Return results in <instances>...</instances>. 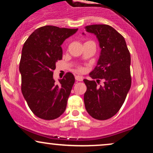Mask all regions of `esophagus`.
Instances as JSON below:
<instances>
[{"mask_svg":"<svg viewBox=\"0 0 153 153\" xmlns=\"http://www.w3.org/2000/svg\"><path fill=\"white\" fill-rule=\"evenodd\" d=\"M75 78L77 81H82V80H83V78H82V76H80V75H75Z\"/></svg>","mask_w":153,"mask_h":153,"instance_id":"esophagus-1","label":"esophagus"}]
</instances>
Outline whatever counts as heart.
<instances>
[{
  "label": "heart",
  "mask_w": 153,
  "mask_h": 153,
  "mask_svg": "<svg viewBox=\"0 0 153 153\" xmlns=\"http://www.w3.org/2000/svg\"><path fill=\"white\" fill-rule=\"evenodd\" d=\"M78 71H80V72H81V71H83V68H81V67H80V68H78Z\"/></svg>",
  "instance_id": "b5f03b06"
}]
</instances>
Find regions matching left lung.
Instances as JSON below:
<instances>
[{
  "instance_id": "obj_1",
  "label": "left lung",
  "mask_w": 153,
  "mask_h": 153,
  "mask_svg": "<svg viewBox=\"0 0 153 153\" xmlns=\"http://www.w3.org/2000/svg\"><path fill=\"white\" fill-rule=\"evenodd\" d=\"M85 29L96 35L101 50L97 65L89 75L98 83L102 79L104 84L99 87L95 80L84 79V103L93 118L106 120L119 111L130 89V53L124 38L111 26L94 24Z\"/></svg>"
}]
</instances>
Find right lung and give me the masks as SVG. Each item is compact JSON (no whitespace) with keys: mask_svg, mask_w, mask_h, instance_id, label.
Here are the masks:
<instances>
[{"mask_svg":"<svg viewBox=\"0 0 153 153\" xmlns=\"http://www.w3.org/2000/svg\"><path fill=\"white\" fill-rule=\"evenodd\" d=\"M77 31L42 26L29 36L23 46L19 65L22 92L29 108L39 118L52 120L65 111L75 77L67 73L56 84L53 71L56 62L62 58L61 45Z\"/></svg>","mask_w":153,"mask_h":153,"instance_id":"obj_1","label":"right lung"}]
</instances>
